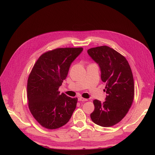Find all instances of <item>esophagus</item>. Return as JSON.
<instances>
[{
	"label": "esophagus",
	"mask_w": 155,
	"mask_h": 155,
	"mask_svg": "<svg viewBox=\"0 0 155 155\" xmlns=\"http://www.w3.org/2000/svg\"><path fill=\"white\" fill-rule=\"evenodd\" d=\"M78 101H83V102H85V101H87L88 100L87 99H85V98H83V97H80L78 98Z\"/></svg>",
	"instance_id": "obj_1"
}]
</instances>
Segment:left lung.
<instances>
[{
    "instance_id": "obj_1",
    "label": "left lung",
    "mask_w": 155,
    "mask_h": 155,
    "mask_svg": "<svg viewBox=\"0 0 155 155\" xmlns=\"http://www.w3.org/2000/svg\"><path fill=\"white\" fill-rule=\"evenodd\" d=\"M87 53L99 65L107 94L104 102L93 101L95 109L91 118L97 125L110 127L125 117L133 104L134 84L131 68L123 55L109 46L92 48Z\"/></svg>"
}]
</instances>
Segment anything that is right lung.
I'll return each mask as SVG.
<instances>
[{
    "instance_id": "add662e5",
    "label": "right lung",
    "mask_w": 155,
    "mask_h": 155,
    "mask_svg": "<svg viewBox=\"0 0 155 155\" xmlns=\"http://www.w3.org/2000/svg\"><path fill=\"white\" fill-rule=\"evenodd\" d=\"M82 48H60L39 56L27 84L28 107L43 127L58 129L66 124L75 110L78 99L60 94L59 87L67 77L71 63Z\"/></svg>"
}]
</instances>
